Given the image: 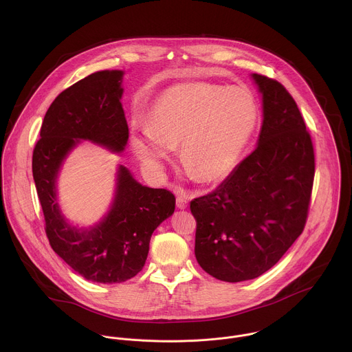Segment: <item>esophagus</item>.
<instances>
[{
    "label": "esophagus",
    "mask_w": 352,
    "mask_h": 352,
    "mask_svg": "<svg viewBox=\"0 0 352 352\" xmlns=\"http://www.w3.org/2000/svg\"><path fill=\"white\" fill-rule=\"evenodd\" d=\"M176 206H177L179 208H182V210L188 207V198H187L186 192L180 191V192L177 194V198H176Z\"/></svg>",
    "instance_id": "esophagus-1"
}]
</instances>
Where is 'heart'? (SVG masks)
<instances>
[{
	"label": "heart",
	"mask_w": 352,
	"mask_h": 352,
	"mask_svg": "<svg viewBox=\"0 0 352 352\" xmlns=\"http://www.w3.org/2000/svg\"><path fill=\"white\" fill-rule=\"evenodd\" d=\"M257 120V101L244 88L182 84L154 102L133 146L145 164L161 168L170 148L179 145L184 166L199 180L212 182L234 169Z\"/></svg>",
	"instance_id": "heart-1"
}]
</instances>
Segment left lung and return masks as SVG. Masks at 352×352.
Listing matches in <instances>:
<instances>
[{
  "label": "left lung",
  "mask_w": 352,
  "mask_h": 352,
  "mask_svg": "<svg viewBox=\"0 0 352 352\" xmlns=\"http://www.w3.org/2000/svg\"><path fill=\"white\" fill-rule=\"evenodd\" d=\"M252 77L263 96L258 145L190 204L199 265L232 283L263 275L301 236L314 180L313 142L297 102L279 81Z\"/></svg>",
  "instance_id": "8db88e82"
}]
</instances>
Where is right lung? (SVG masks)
Here are the masks:
<instances>
[{"label":"right lung","mask_w":352,"mask_h":352,"mask_svg":"<svg viewBox=\"0 0 352 352\" xmlns=\"http://www.w3.org/2000/svg\"><path fill=\"white\" fill-rule=\"evenodd\" d=\"M122 76L120 70H102L60 92L46 112L32 154L51 248L85 279L105 285L126 282L142 270L154 229L173 214L176 203L170 191L145 187L120 166L113 206L98 226L76 229L59 212L55 179L65 155L81 140L113 151L127 144Z\"/></svg>","instance_id":"1"}]
</instances>
